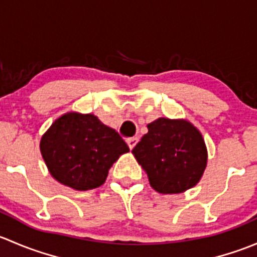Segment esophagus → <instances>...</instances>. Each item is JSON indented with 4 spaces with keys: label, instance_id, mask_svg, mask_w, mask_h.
Here are the masks:
<instances>
[{
    "label": "esophagus",
    "instance_id": "34e87169",
    "mask_svg": "<svg viewBox=\"0 0 257 257\" xmlns=\"http://www.w3.org/2000/svg\"><path fill=\"white\" fill-rule=\"evenodd\" d=\"M138 141H139L138 137H133V138L126 139V143H128L129 148H131V149H133V148L137 145V143H138Z\"/></svg>",
    "mask_w": 257,
    "mask_h": 257
}]
</instances>
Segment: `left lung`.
Returning <instances> with one entry per match:
<instances>
[{"label": "left lung", "mask_w": 257, "mask_h": 257, "mask_svg": "<svg viewBox=\"0 0 257 257\" xmlns=\"http://www.w3.org/2000/svg\"><path fill=\"white\" fill-rule=\"evenodd\" d=\"M154 190L178 194L198 184L208 162L200 132L186 120L159 118L132 150Z\"/></svg>", "instance_id": "obj_1"}]
</instances>
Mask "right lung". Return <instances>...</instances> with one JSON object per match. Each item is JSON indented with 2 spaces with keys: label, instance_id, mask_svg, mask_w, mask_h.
Here are the masks:
<instances>
[{
  "label": "right lung",
  "instance_id": "obj_1",
  "mask_svg": "<svg viewBox=\"0 0 257 257\" xmlns=\"http://www.w3.org/2000/svg\"><path fill=\"white\" fill-rule=\"evenodd\" d=\"M129 147L118 132L93 114L67 113L41 139V153L52 177L76 190L104 184L108 170Z\"/></svg>",
  "mask_w": 257,
  "mask_h": 257
}]
</instances>
